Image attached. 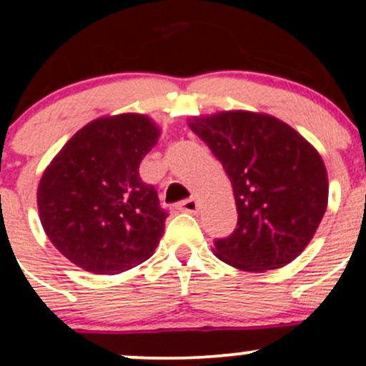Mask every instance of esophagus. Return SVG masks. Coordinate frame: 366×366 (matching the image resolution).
<instances>
[{
    "mask_svg": "<svg viewBox=\"0 0 366 366\" xmlns=\"http://www.w3.org/2000/svg\"><path fill=\"white\" fill-rule=\"evenodd\" d=\"M177 208L180 212H186V213H196L199 209V204H197L196 197H189V199H184L182 203L177 204Z\"/></svg>",
    "mask_w": 366,
    "mask_h": 366,
    "instance_id": "esophagus-1",
    "label": "esophagus"
}]
</instances>
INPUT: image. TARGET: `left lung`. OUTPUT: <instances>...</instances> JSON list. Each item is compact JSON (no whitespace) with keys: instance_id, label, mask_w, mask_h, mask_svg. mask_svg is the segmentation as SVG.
Returning a JSON list of instances; mask_svg holds the SVG:
<instances>
[{"instance_id":"8db88e82","label":"left lung","mask_w":366,"mask_h":366,"mask_svg":"<svg viewBox=\"0 0 366 366\" xmlns=\"http://www.w3.org/2000/svg\"><path fill=\"white\" fill-rule=\"evenodd\" d=\"M189 127L215 154L232 182L237 227L213 244L217 258L246 272L291 263L312 241L329 199L318 151L267 113L220 112Z\"/></svg>"}]
</instances>
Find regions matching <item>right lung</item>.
I'll return each mask as SVG.
<instances>
[{
  "label": "right lung",
  "instance_id": "obj_1",
  "mask_svg": "<svg viewBox=\"0 0 366 366\" xmlns=\"http://www.w3.org/2000/svg\"><path fill=\"white\" fill-rule=\"evenodd\" d=\"M159 129L139 113L102 117L75 132L37 187V208L53 246L92 274H120L146 262L169 213L139 165Z\"/></svg>",
  "mask_w": 366,
  "mask_h": 366
}]
</instances>
